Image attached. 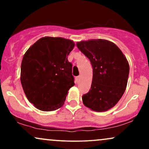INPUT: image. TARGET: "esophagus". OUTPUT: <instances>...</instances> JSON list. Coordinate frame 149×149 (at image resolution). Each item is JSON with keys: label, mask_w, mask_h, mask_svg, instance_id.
<instances>
[{"label": "esophagus", "mask_w": 149, "mask_h": 149, "mask_svg": "<svg viewBox=\"0 0 149 149\" xmlns=\"http://www.w3.org/2000/svg\"><path fill=\"white\" fill-rule=\"evenodd\" d=\"M80 79V76H76V83H78V82H79Z\"/></svg>", "instance_id": "obj_1"}]
</instances>
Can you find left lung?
<instances>
[{"instance_id":"left-lung-1","label":"left lung","mask_w":149,"mask_h":149,"mask_svg":"<svg viewBox=\"0 0 149 149\" xmlns=\"http://www.w3.org/2000/svg\"><path fill=\"white\" fill-rule=\"evenodd\" d=\"M77 47L91 62L93 77L90 90L82 97L83 104L96 111L116 105L124 94L129 76L127 59L117 45L98 39L77 42Z\"/></svg>"}]
</instances>
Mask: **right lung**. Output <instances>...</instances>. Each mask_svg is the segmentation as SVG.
Returning a JSON list of instances; mask_svg holds the SVG:
<instances>
[{
    "label": "right lung",
    "instance_id": "1",
    "mask_svg": "<svg viewBox=\"0 0 149 149\" xmlns=\"http://www.w3.org/2000/svg\"><path fill=\"white\" fill-rule=\"evenodd\" d=\"M74 45L63 38L44 37L24 55L21 83L27 99L37 109L49 111L64 105L68 90L75 85L72 64L67 59Z\"/></svg>",
    "mask_w": 149,
    "mask_h": 149
}]
</instances>
